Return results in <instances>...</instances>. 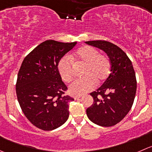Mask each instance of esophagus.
<instances>
[{"mask_svg":"<svg viewBox=\"0 0 152 152\" xmlns=\"http://www.w3.org/2000/svg\"><path fill=\"white\" fill-rule=\"evenodd\" d=\"M81 97H82V96L81 95H76V96H73V98H74L75 100H77V99H79Z\"/></svg>","mask_w":152,"mask_h":152,"instance_id":"34e87169","label":"esophagus"}]
</instances>
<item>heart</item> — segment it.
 Segmentation results:
<instances>
[{
  "mask_svg": "<svg viewBox=\"0 0 152 152\" xmlns=\"http://www.w3.org/2000/svg\"><path fill=\"white\" fill-rule=\"evenodd\" d=\"M85 65L82 76L85 77L75 81L70 86V92L73 94H86L94 89L96 82H104L110 73L111 63L108 56L99 53L96 48L84 46L76 51L74 56L62 57L58 63V70L61 79L69 83L74 77L75 66Z\"/></svg>",
  "mask_w": 152,
  "mask_h": 152,
  "instance_id": "1",
  "label": "heart"
}]
</instances>
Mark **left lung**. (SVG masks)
<instances>
[{
  "label": "left lung",
  "mask_w": 152,
  "mask_h": 152,
  "mask_svg": "<svg viewBox=\"0 0 152 152\" xmlns=\"http://www.w3.org/2000/svg\"><path fill=\"white\" fill-rule=\"evenodd\" d=\"M85 43L104 51L111 63L108 77L99 88L90 94L94 103L87 108V116L98 126H115L123 120L133 105L137 91L133 65L126 53L110 42L97 40Z\"/></svg>",
  "instance_id": "left-lung-1"
}]
</instances>
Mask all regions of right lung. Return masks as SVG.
Segmentation results:
<instances>
[{"instance_id": "add662e5", "label": "right lung", "mask_w": 152, "mask_h": 152, "mask_svg": "<svg viewBox=\"0 0 152 152\" xmlns=\"http://www.w3.org/2000/svg\"><path fill=\"white\" fill-rule=\"evenodd\" d=\"M76 42H42L24 58L18 73L16 94L22 111L35 127L51 131L69 117V103L74 99L58 73L59 60Z\"/></svg>"}]
</instances>
